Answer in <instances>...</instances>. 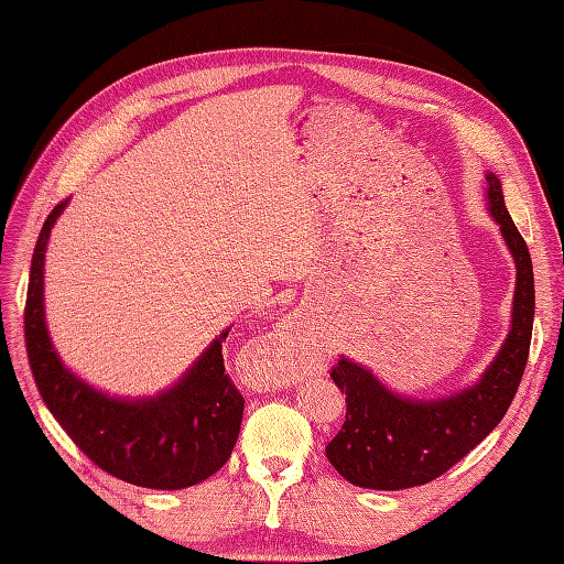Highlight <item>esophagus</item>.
I'll list each match as a JSON object with an SVG mask.
<instances>
[{"mask_svg":"<svg viewBox=\"0 0 564 564\" xmlns=\"http://www.w3.org/2000/svg\"><path fill=\"white\" fill-rule=\"evenodd\" d=\"M286 334H289V332H286Z\"/></svg>","mask_w":564,"mask_h":564,"instance_id":"obj_1","label":"esophagus"}]
</instances>
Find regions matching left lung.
<instances>
[{
    "instance_id": "left-lung-1",
    "label": "left lung",
    "mask_w": 564,
    "mask_h": 564,
    "mask_svg": "<svg viewBox=\"0 0 564 564\" xmlns=\"http://www.w3.org/2000/svg\"><path fill=\"white\" fill-rule=\"evenodd\" d=\"M487 199L518 272L503 346L480 381L440 400L402 398L362 365L340 357L332 379L346 392V421L327 445V458L350 485L395 491L435 480L497 429L516 398L532 344L534 272L494 174H487Z\"/></svg>"
}]
</instances>
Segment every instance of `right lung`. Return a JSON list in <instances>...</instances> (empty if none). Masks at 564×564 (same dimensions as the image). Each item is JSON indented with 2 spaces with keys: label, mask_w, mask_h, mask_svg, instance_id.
<instances>
[{
  "label": "right lung",
  "mask_w": 564,
  "mask_h": 564,
  "mask_svg": "<svg viewBox=\"0 0 564 564\" xmlns=\"http://www.w3.org/2000/svg\"><path fill=\"white\" fill-rule=\"evenodd\" d=\"M65 202L44 220L30 265L25 348L48 412L98 468L129 485L183 489L224 468L240 435L245 398L224 367L228 329L185 377L155 398L119 400L65 369L44 319V253Z\"/></svg>",
  "instance_id": "right-lung-1"
}]
</instances>
